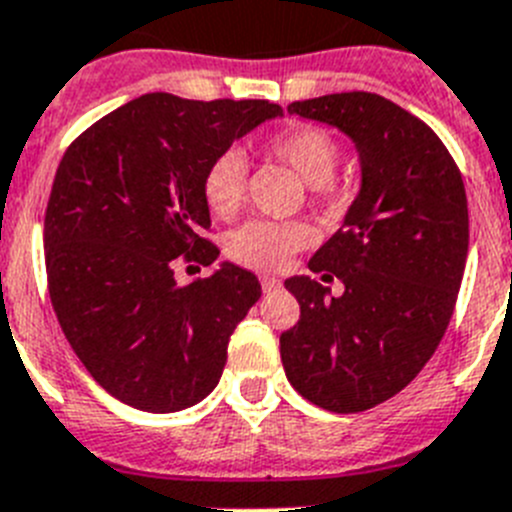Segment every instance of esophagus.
<instances>
[{
    "instance_id": "obj_1",
    "label": "esophagus",
    "mask_w": 512,
    "mask_h": 512,
    "mask_svg": "<svg viewBox=\"0 0 512 512\" xmlns=\"http://www.w3.org/2000/svg\"><path fill=\"white\" fill-rule=\"evenodd\" d=\"M261 287H264V292H277V289H282V282L277 277H271V274H264L261 277Z\"/></svg>"
}]
</instances>
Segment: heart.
Instances as JSON below:
<instances>
[{"label":"heart","mask_w":512,"mask_h":512,"mask_svg":"<svg viewBox=\"0 0 512 512\" xmlns=\"http://www.w3.org/2000/svg\"><path fill=\"white\" fill-rule=\"evenodd\" d=\"M261 153L277 164L287 166L297 179L310 187L312 200L336 202L341 197L333 171L338 166L336 138L315 125H297L271 135L261 143ZM248 166L241 153L228 151L215 158L202 179V197L207 210L220 220H228L241 210L246 197ZM310 243V230L302 223H271V220H251L228 235L225 251L233 261L251 269L271 271L282 269L289 256Z\"/></svg>","instance_id":"1"}]
</instances>
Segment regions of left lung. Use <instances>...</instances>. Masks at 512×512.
Masks as SVG:
<instances>
[{"instance_id":"1","label":"left lung","mask_w":512,"mask_h":512,"mask_svg":"<svg viewBox=\"0 0 512 512\" xmlns=\"http://www.w3.org/2000/svg\"><path fill=\"white\" fill-rule=\"evenodd\" d=\"M287 112L354 140L361 187L307 264L336 274L343 295L310 277L284 282L300 320L279 338L282 364L312 405L361 413L408 387L449 328L467 264V192L441 138L379 94H325Z\"/></svg>"}]
</instances>
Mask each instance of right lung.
<instances>
[{"label":"right lung","mask_w":512,"mask_h":512,"mask_svg":"<svg viewBox=\"0 0 512 512\" xmlns=\"http://www.w3.org/2000/svg\"><path fill=\"white\" fill-rule=\"evenodd\" d=\"M274 117L282 107L266 99L153 92L104 115L63 153L43 228L48 292L81 364L130 408L176 413L220 382L230 336L261 284L230 261L176 284L174 264L220 256L205 238V171Z\"/></svg>","instance_id":"1"}]
</instances>
